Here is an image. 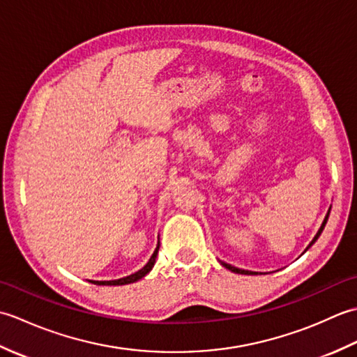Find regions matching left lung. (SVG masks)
Wrapping results in <instances>:
<instances>
[{"instance_id":"left-lung-1","label":"left lung","mask_w":357,"mask_h":357,"mask_svg":"<svg viewBox=\"0 0 357 357\" xmlns=\"http://www.w3.org/2000/svg\"><path fill=\"white\" fill-rule=\"evenodd\" d=\"M328 216H330V210H328V213H327V216H325V219H324V222H322V225H321V229H319V231L316 233V236H314V239L312 241V244L308 245V248L312 247L314 242L317 241V238L321 236V233H322V230H324V227H325V224H327V221H328ZM222 265L225 268H229V270H231L233 273H241V275H253V271H247V270H241V268H236V267H233V265H230V264H225V262H222Z\"/></svg>"}]
</instances>
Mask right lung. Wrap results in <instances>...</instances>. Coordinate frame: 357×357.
<instances>
[{
    "mask_svg": "<svg viewBox=\"0 0 357 357\" xmlns=\"http://www.w3.org/2000/svg\"><path fill=\"white\" fill-rule=\"evenodd\" d=\"M158 250H159V245L156 247V250L153 252V255H151V257L149 259V262L144 265V267L139 270L133 273V275L130 276H126V278H121V279H116V280H90V282H93L96 285H124V284H132V282H136V280L144 278L147 275V273L151 270V267L155 265V259H156V255H158Z\"/></svg>",
    "mask_w": 357,
    "mask_h": 357,
    "instance_id": "obj_1",
    "label": "right lung"
}]
</instances>
